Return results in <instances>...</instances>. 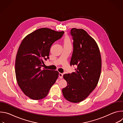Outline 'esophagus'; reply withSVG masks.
I'll return each mask as SVG.
<instances>
[{
	"label": "esophagus",
	"mask_w": 123,
	"mask_h": 123,
	"mask_svg": "<svg viewBox=\"0 0 123 123\" xmlns=\"http://www.w3.org/2000/svg\"><path fill=\"white\" fill-rule=\"evenodd\" d=\"M63 74H61V73H59V77L60 78V79H62L63 78Z\"/></svg>",
	"instance_id": "1"
}]
</instances>
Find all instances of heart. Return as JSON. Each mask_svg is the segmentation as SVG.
<instances>
[{"label": "heart", "instance_id": "heart-1", "mask_svg": "<svg viewBox=\"0 0 123 123\" xmlns=\"http://www.w3.org/2000/svg\"><path fill=\"white\" fill-rule=\"evenodd\" d=\"M64 45V46H69L72 45L71 40L68 37H66L63 40Z\"/></svg>", "mask_w": 123, "mask_h": 123}]
</instances>
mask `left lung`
<instances>
[{
  "instance_id": "1",
  "label": "left lung",
  "mask_w": 123,
  "mask_h": 123,
  "mask_svg": "<svg viewBox=\"0 0 123 123\" xmlns=\"http://www.w3.org/2000/svg\"><path fill=\"white\" fill-rule=\"evenodd\" d=\"M74 50L70 62L75 65V72L65 74L67 86L62 90L64 98L77 103L84 100L95 89L101 72L100 50L95 40L82 29L73 28Z\"/></svg>"
}]
</instances>
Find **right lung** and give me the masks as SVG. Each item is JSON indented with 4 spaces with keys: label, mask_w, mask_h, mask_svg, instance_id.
<instances>
[{
    "label": "right lung",
    "mask_w": 123,
    "mask_h": 123,
    "mask_svg": "<svg viewBox=\"0 0 123 123\" xmlns=\"http://www.w3.org/2000/svg\"><path fill=\"white\" fill-rule=\"evenodd\" d=\"M64 33L40 28L28 34L22 41L16 56L15 73L17 84L30 98H44L57 79L58 72L42 70L41 68L44 60L49 58L52 44L61 38Z\"/></svg>",
    "instance_id": "add662e5"
}]
</instances>
